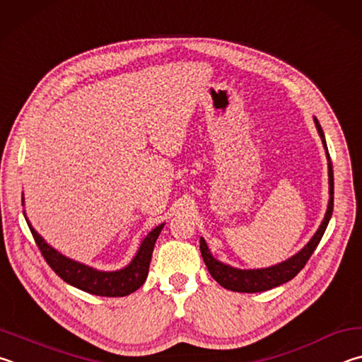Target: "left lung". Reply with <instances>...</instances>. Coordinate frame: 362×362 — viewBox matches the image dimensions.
<instances>
[{
    "label": "left lung",
    "mask_w": 362,
    "mask_h": 362,
    "mask_svg": "<svg viewBox=\"0 0 362 362\" xmlns=\"http://www.w3.org/2000/svg\"><path fill=\"white\" fill-rule=\"evenodd\" d=\"M313 122L318 130V135L325 146L326 157H327V176H329V202H327V210L325 214V219L321 221L318 230L315 232V235L310 238V242L303 246L300 251H297L294 256L283 262H278L275 265L264 269H237L232 267L229 264H224L218 261L216 257L211 255L210 248L205 242L204 237H200V252L204 257L205 265L210 275L216 280L221 286L235 291V293H262V291H269L272 288L280 286L283 283H288L299 274L303 269V265L307 264L310 256L313 255L316 246L321 242L322 235H325L326 227L329 224V219L332 216L334 210V171H332V162L327 152V144L325 138V132H322L318 119L313 117Z\"/></svg>",
    "instance_id": "8db88e82"
}]
</instances>
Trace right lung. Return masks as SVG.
I'll list each match as a JSON object with an SVG mask.
<instances>
[{"label":"right lung","mask_w":362,"mask_h":362,"mask_svg":"<svg viewBox=\"0 0 362 362\" xmlns=\"http://www.w3.org/2000/svg\"><path fill=\"white\" fill-rule=\"evenodd\" d=\"M22 205H25L23 195ZM23 216L27 219V224L30 227L31 235H33L37 248L41 250L44 259H46L47 264L50 265V269H52L63 281L71 284V286L81 291H86L88 294L103 297H124L135 293L136 289L143 286V283L146 281V278H148L149 274V264L152 251H154L156 240L160 235L165 226V223L157 226L156 229H152L148 235L143 238V242L139 243V248L136 250V255L133 256L132 261L127 264L125 267L119 270L105 272L97 270L90 267V265L74 261V259H69L65 255H62L60 251L52 248V246L35 230V227L31 226L25 211Z\"/></svg>","instance_id":"right-lung-1"}]
</instances>
